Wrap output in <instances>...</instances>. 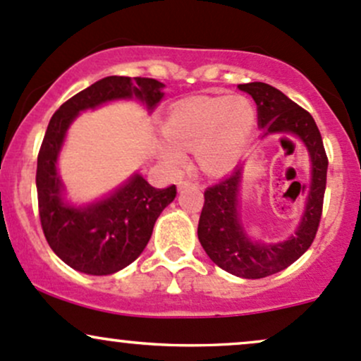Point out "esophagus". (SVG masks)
<instances>
[{
    "label": "esophagus",
    "mask_w": 361,
    "mask_h": 361,
    "mask_svg": "<svg viewBox=\"0 0 361 361\" xmlns=\"http://www.w3.org/2000/svg\"><path fill=\"white\" fill-rule=\"evenodd\" d=\"M193 185H195V183H192V181H190V180H183V181H180V183H178V190L190 188V187H193Z\"/></svg>",
    "instance_id": "34e87169"
}]
</instances>
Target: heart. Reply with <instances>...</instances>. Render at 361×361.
Segmentation results:
<instances>
[{"instance_id": "1", "label": "heart", "mask_w": 361, "mask_h": 361, "mask_svg": "<svg viewBox=\"0 0 361 361\" xmlns=\"http://www.w3.org/2000/svg\"><path fill=\"white\" fill-rule=\"evenodd\" d=\"M255 123V108L247 97L188 99L173 106L162 123L168 140L161 144V154L173 168H183V149H195L205 173L224 174L243 157Z\"/></svg>"}]
</instances>
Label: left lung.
<instances>
[{"label":"left lung","mask_w":361,"mask_h":361,"mask_svg":"<svg viewBox=\"0 0 361 361\" xmlns=\"http://www.w3.org/2000/svg\"><path fill=\"white\" fill-rule=\"evenodd\" d=\"M238 89L250 94L255 101L262 137L271 133L298 137L307 147L312 162L310 188L302 219L290 238L279 243L252 240L245 229L240 214L241 166L205 190V202L197 229L205 253L229 274L243 279H260L286 269L310 248L322 216L329 162L322 137L308 111L264 82L241 84Z\"/></svg>","instance_id":"8db88e82"}]
</instances>
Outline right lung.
Wrapping results in <instances>:
<instances>
[{
    "mask_svg": "<svg viewBox=\"0 0 361 361\" xmlns=\"http://www.w3.org/2000/svg\"><path fill=\"white\" fill-rule=\"evenodd\" d=\"M154 78L106 77L75 94L53 114L37 156L39 216L44 236L59 259L90 276L121 271L147 247L159 214L176 197V187L154 188L135 173L104 199L87 205L65 200L58 157L71 121L85 109L120 99H137L152 111L164 97Z\"/></svg>",
    "mask_w": 361,
    "mask_h": 361,
    "instance_id": "add662e5",
    "label": "right lung"
}]
</instances>
